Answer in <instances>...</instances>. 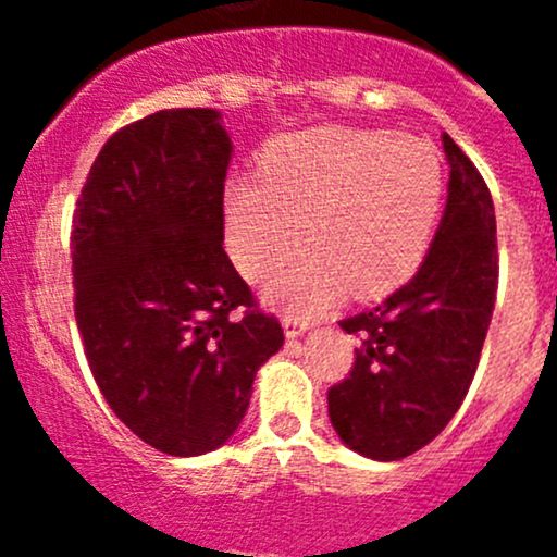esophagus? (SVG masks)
I'll return each mask as SVG.
<instances>
[{
  "mask_svg": "<svg viewBox=\"0 0 557 557\" xmlns=\"http://www.w3.org/2000/svg\"><path fill=\"white\" fill-rule=\"evenodd\" d=\"M283 329H285V336H288V339H296V336H301L307 329H310V323H307V320H299L296 314L285 312L283 314Z\"/></svg>",
  "mask_w": 557,
  "mask_h": 557,
  "instance_id": "obj_1",
  "label": "esophagus"
}]
</instances>
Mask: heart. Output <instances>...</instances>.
<instances>
[{
    "label": "heart",
    "instance_id": "heart-1",
    "mask_svg": "<svg viewBox=\"0 0 557 557\" xmlns=\"http://www.w3.org/2000/svg\"><path fill=\"white\" fill-rule=\"evenodd\" d=\"M442 166L423 139L363 128H312L277 139L263 177L226 188V245L247 277H263L307 237L269 296L312 314L350 290L380 299L401 288L429 250Z\"/></svg>",
    "mask_w": 557,
    "mask_h": 557
}]
</instances>
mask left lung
I'll return each mask as SVG.
<instances>
[{
  "label": "left lung",
  "mask_w": 557,
  "mask_h": 557,
  "mask_svg": "<svg viewBox=\"0 0 557 557\" xmlns=\"http://www.w3.org/2000/svg\"><path fill=\"white\" fill-rule=\"evenodd\" d=\"M450 183L418 274L374 310L342 320L356 363L329 391V418L350 450L401 460L442 434L480 363L498 288L496 212L469 156L442 134Z\"/></svg>",
  "instance_id": "obj_1"
}]
</instances>
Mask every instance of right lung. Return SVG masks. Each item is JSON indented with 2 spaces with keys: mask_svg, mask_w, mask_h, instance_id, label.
Instances as JSON below:
<instances>
[{
  "mask_svg": "<svg viewBox=\"0 0 557 557\" xmlns=\"http://www.w3.org/2000/svg\"><path fill=\"white\" fill-rule=\"evenodd\" d=\"M221 112L159 110L99 150L72 218L75 318L112 412L177 458L218 450L283 325L223 250Z\"/></svg>",
  "mask_w": 557,
  "mask_h": 557,
  "instance_id": "add662e5",
  "label": "right lung"
}]
</instances>
